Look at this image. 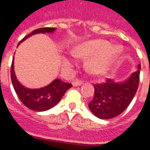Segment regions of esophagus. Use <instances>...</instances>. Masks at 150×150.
I'll list each match as a JSON object with an SVG mask.
<instances>
[{
	"label": "esophagus",
	"instance_id": "obj_1",
	"mask_svg": "<svg viewBox=\"0 0 150 150\" xmlns=\"http://www.w3.org/2000/svg\"><path fill=\"white\" fill-rule=\"evenodd\" d=\"M83 83V82L82 81H74L72 83V85L74 86V87H78V86H80Z\"/></svg>",
	"mask_w": 150,
	"mask_h": 150
}]
</instances>
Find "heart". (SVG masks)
<instances>
[{
  "instance_id": "heart-1",
  "label": "heart",
  "mask_w": 150,
  "mask_h": 150,
  "mask_svg": "<svg viewBox=\"0 0 150 150\" xmlns=\"http://www.w3.org/2000/svg\"><path fill=\"white\" fill-rule=\"evenodd\" d=\"M121 54V50L117 46H110V44L103 40H92L79 44L72 50V54L76 58L87 59L86 68L95 75H102L110 69ZM63 64L69 67L71 60L64 59Z\"/></svg>"
}]
</instances>
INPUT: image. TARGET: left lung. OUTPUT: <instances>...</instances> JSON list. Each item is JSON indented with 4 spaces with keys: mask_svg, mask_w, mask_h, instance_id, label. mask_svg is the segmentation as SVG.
Instances as JSON below:
<instances>
[{
    "mask_svg": "<svg viewBox=\"0 0 150 150\" xmlns=\"http://www.w3.org/2000/svg\"><path fill=\"white\" fill-rule=\"evenodd\" d=\"M141 64L137 70L123 81L107 79L100 83L95 84L94 97L88 108L95 116L100 119H111L125 110L135 96L139 84Z\"/></svg>",
    "mask_w": 150,
    "mask_h": 150,
    "instance_id": "obj_1",
    "label": "left lung"
}]
</instances>
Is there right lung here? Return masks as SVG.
<instances>
[{"label":"right lung","mask_w":150,"mask_h":150,"mask_svg":"<svg viewBox=\"0 0 150 150\" xmlns=\"http://www.w3.org/2000/svg\"><path fill=\"white\" fill-rule=\"evenodd\" d=\"M55 28H40L34 30L31 34L21 40L19 44L28 38L37 34H52ZM11 79L16 93L21 103L28 108L36 112H43L50 109L61 100L66 91L72 87L71 83H65L59 79L53 80L50 84L41 88H29L25 87L19 82L14 71V56L11 66Z\"/></svg>","instance_id":"right-lung-1"}]
</instances>
